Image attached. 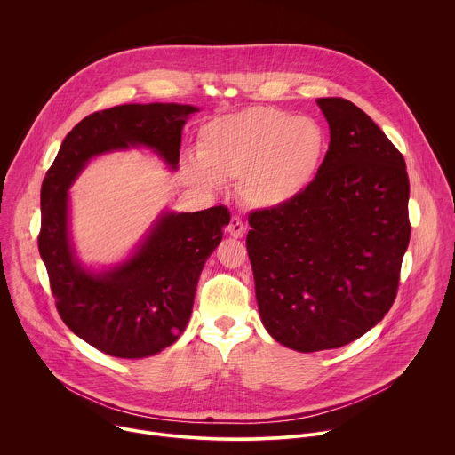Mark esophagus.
<instances>
[{"label":"esophagus","mask_w":455,"mask_h":455,"mask_svg":"<svg viewBox=\"0 0 455 455\" xmlns=\"http://www.w3.org/2000/svg\"><path fill=\"white\" fill-rule=\"evenodd\" d=\"M244 232H246V227H244L243 220L239 216H232V220L228 223V234L232 237H243Z\"/></svg>","instance_id":"obj_1"}]
</instances>
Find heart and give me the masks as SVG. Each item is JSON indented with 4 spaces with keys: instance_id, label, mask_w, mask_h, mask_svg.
Instances as JSON below:
<instances>
[{
    "instance_id": "heart-1",
    "label": "heart",
    "mask_w": 455,
    "mask_h": 455,
    "mask_svg": "<svg viewBox=\"0 0 455 455\" xmlns=\"http://www.w3.org/2000/svg\"><path fill=\"white\" fill-rule=\"evenodd\" d=\"M328 151L323 127L307 116L257 106L209 122L198 162H187L194 181L212 185L241 178V196L255 207H281L307 188Z\"/></svg>"
}]
</instances>
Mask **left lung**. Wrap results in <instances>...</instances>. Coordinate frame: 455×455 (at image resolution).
<instances>
[{"instance_id": "8db88e82", "label": "left lung", "mask_w": 455, "mask_h": 455, "mask_svg": "<svg viewBox=\"0 0 455 455\" xmlns=\"http://www.w3.org/2000/svg\"><path fill=\"white\" fill-rule=\"evenodd\" d=\"M330 149L291 202L250 212L246 250L267 331L313 353L342 347L391 309L411 239L403 155L353 102L316 99Z\"/></svg>"}]
</instances>
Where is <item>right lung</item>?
<instances>
[{
  "label": "right lung",
  "mask_w": 455,
  "mask_h": 455,
  "mask_svg": "<svg viewBox=\"0 0 455 455\" xmlns=\"http://www.w3.org/2000/svg\"><path fill=\"white\" fill-rule=\"evenodd\" d=\"M187 104H124L83 118L62 140L41 185L37 246L62 322L84 342L116 358H144L185 330L200 274L230 221L225 205L165 214L139 251L106 274L79 267L68 243L67 188L100 153L153 148L169 165L180 160Z\"/></svg>",
  "instance_id": "right-lung-1"
}]
</instances>
